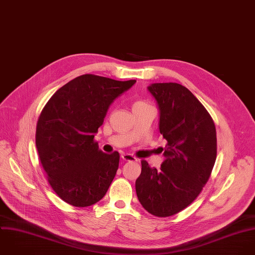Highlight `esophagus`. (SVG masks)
<instances>
[{
  "label": "esophagus",
  "instance_id": "34e87169",
  "mask_svg": "<svg viewBox=\"0 0 255 255\" xmlns=\"http://www.w3.org/2000/svg\"><path fill=\"white\" fill-rule=\"evenodd\" d=\"M121 158L124 160V161H137V158L134 157L133 155L131 154H128V153H123L121 155Z\"/></svg>",
  "mask_w": 255,
  "mask_h": 255
}]
</instances>
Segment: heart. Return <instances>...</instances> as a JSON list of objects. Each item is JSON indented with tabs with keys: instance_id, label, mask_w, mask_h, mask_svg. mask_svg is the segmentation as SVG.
Listing matches in <instances>:
<instances>
[{
	"instance_id": "1",
	"label": "heart",
	"mask_w": 255,
	"mask_h": 255,
	"mask_svg": "<svg viewBox=\"0 0 255 255\" xmlns=\"http://www.w3.org/2000/svg\"><path fill=\"white\" fill-rule=\"evenodd\" d=\"M141 105H146V103H144V102H141V101H139V102H136V103H134L133 107H135V106H141Z\"/></svg>"
}]
</instances>
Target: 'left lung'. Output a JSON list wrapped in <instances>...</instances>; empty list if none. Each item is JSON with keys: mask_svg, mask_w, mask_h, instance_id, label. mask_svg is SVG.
<instances>
[{"mask_svg": "<svg viewBox=\"0 0 255 255\" xmlns=\"http://www.w3.org/2000/svg\"><path fill=\"white\" fill-rule=\"evenodd\" d=\"M159 109V131L167 141L159 170L142 160L137 197L152 215H174L201 192L216 160L214 122L198 99L177 83L147 87ZM163 150V149H162Z\"/></svg>", "mask_w": 255, "mask_h": 255, "instance_id": "1", "label": "left lung"}]
</instances>
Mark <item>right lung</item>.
<instances>
[{
	"label": "right lung",
	"instance_id": "right-lung-1",
	"mask_svg": "<svg viewBox=\"0 0 255 255\" xmlns=\"http://www.w3.org/2000/svg\"><path fill=\"white\" fill-rule=\"evenodd\" d=\"M135 83L85 74L61 87L42 110L36 146L51 187L65 202L87 207L105 196L120 155L101 151L94 137L110 105Z\"/></svg>",
	"mask_w": 255,
	"mask_h": 255
}]
</instances>
